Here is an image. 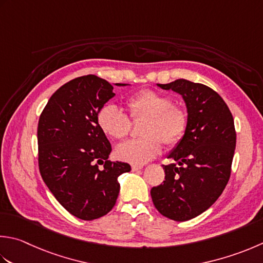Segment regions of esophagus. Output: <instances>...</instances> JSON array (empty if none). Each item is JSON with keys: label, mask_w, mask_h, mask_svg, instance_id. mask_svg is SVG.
Listing matches in <instances>:
<instances>
[{"label": "esophagus", "mask_w": 263, "mask_h": 263, "mask_svg": "<svg viewBox=\"0 0 263 263\" xmlns=\"http://www.w3.org/2000/svg\"><path fill=\"white\" fill-rule=\"evenodd\" d=\"M132 171H139V170L143 168V165H132Z\"/></svg>", "instance_id": "1"}]
</instances>
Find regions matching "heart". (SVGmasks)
<instances>
[{"label": "heart", "instance_id": "b5f03b06", "mask_svg": "<svg viewBox=\"0 0 263 263\" xmlns=\"http://www.w3.org/2000/svg\"><path fill=\"white\" fill-rule=\"evenodd\" d=\"M132 120L143 118L139 133L141 138L118 146L116 157L123 162L141 165L162 152V141L176 146L181 141L188 127V114L183 108L174 106L170 97L153 90H142L126 100ZM100 131L112 140H121L128 132L127 116L115 105L102 106L97 114Z\"/></svg>", "mask_w": 263, "mask_h": 263}]
</instances>
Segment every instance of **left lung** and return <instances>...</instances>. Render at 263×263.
<instances>
[{
    "instance_id": "left-lung-1",
    "label": "left lung",
    "mask_w": 263,
    "mask_h": 263,
    "mask_svg": "<svg viewBox=\"0 0 263 263\" xmlns=\"http://www.w3.org/2000/svg\"><path fill=\"white\" fill-rule=\"evenodd\" d=\"M182 97L188 127L163 165L165 180L151 190L164 217L187 221L205 212L222 194L230 177L236 147L234 118L227 104L211 87L187 80L157 84Z\"/></svg>"
}]
</instances>
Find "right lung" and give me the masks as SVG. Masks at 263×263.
Listing matches in <instances>:
<instances>
[{
  "label": "right lung",
  "mask_w": 263,
  "mask_h": 263,
  "mask_svg": "<svg viewBox=\"0 0 263 263\" xmlns=\"http://www.w3.org/2000/svg\"><path fill=\"white\" fill-rule=\"evenodd\" d=\"M112 85L96 75L77 77L51 96L40 116L41 176L55 199L81 220L109 212L120 193L118 177L131 171L127 163L108 161L110 142L97 124L98 111L115 96Z\"/></svg>",
  "instance_id": "1"
}]
</instances>
